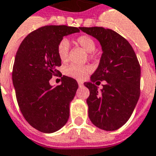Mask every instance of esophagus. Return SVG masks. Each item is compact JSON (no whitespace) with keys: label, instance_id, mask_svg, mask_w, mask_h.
<instances>
[{"label":"esophagus","instance_id":"1","mask_svg":"<svg viewBox=\"0 0 156 156\" xmlns=\"http://www.w3.org/2000/svg\"><path fill=\"white\" fill-rule=\"evenodd\" d=\"M78 85L79 86H83V83L82 81H78Z\"/></svg>","mask_w":156,"mask_h":156}]
</instances>
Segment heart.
I'll return each instance as SVG.
<instances>
[{
	"instance_id": "obj_1",
	"label": "heart",
	"mask_w": 156,
	"mask_h": 156,
	"mask_svg": "<svg viewBox=\"0 0 156 156\" xmlns=\"http://www.w3.org/2000/svg\"><path fill=\"white\" fill-rule=\"evenodd\" d=\"M76 43L81 46L85 51L92 52L96 47V44L94 39L87 34H82L76 38ZM56 52L59 59L62 62H67L68 61V54H69V43L66 39L60 40L56 47ZM92 67L89 65H77L71 64L67 66L65 69V74L75 78L78 80H83L91 73Z\"/></svg>"
}]
</instances>
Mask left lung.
Listing matches in <instances>:
<instances>
[{
    "label": "left lung",
    "instance_id": "1",
    "mask_svg": "<svg viewBox=\"0 0 156 156\" xmlns=\"http://www.w3.org/2000/svg\"><path fill=\"white\" fill-rule=\"evenodd\" d=\"M83 32L100 41L103 53L91 81L84 83L89 89L87 99L89 117L97 127L116 130L130 118L140 94L141 69L132 45L112 29L82 27ZM107 82L101 91L94 82Z\"/></svg>",
    "mask_w": 156,
    "mask_h": 156
}]
</instances>
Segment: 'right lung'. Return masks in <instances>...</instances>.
Masks as SVG:
<instances>
[{
    "label": "right lung",
    "instance_id": "1",
    "mask_svg": "<svg viewBox=\"0 0 156 156\" xmlns=\"http://www.w3.org/2000/svg\"><path fill=\"white\" fill-rule=\"evenodd\" d=\"M81 28L46 25L29 34L18 47L12 68L16 98L25 120L42 133L59 130L69 118V104L78 84L74 78L63 75V83L55 88L48 81L62 76V65L56 47L64 36Z\"/></svg>",
    "mask_w": 156,
    "mask_h": 156
}]
</instances>
